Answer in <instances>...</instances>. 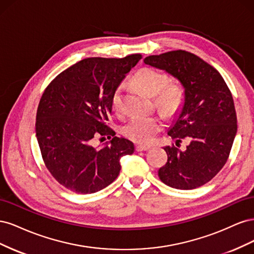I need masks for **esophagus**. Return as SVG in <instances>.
Here are the masks:
<instances>
[{
    "label": "esophagus",
    "instance_id": "esophagus-1",
    "mask_svg": "<svg viewBox=\"0 0 254 254\" xmlns=\"http://www.w3.org/2000/svg\"><path fill=\"white\" fill-rule=\"evenodd\" d=\"M150 148L149 145H141V144H137L135 146V150L136 151H145V150H148Z\"/></svg>",
    "mask_w": 254,
    "mask_h": 254
}]
</instances>
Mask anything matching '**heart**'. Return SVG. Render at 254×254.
Returning a JSON list of instances; mask_svg holds the SVG:
<instances>
[{"mask_svg":"<svg viewBox=\"0 0 254 254\" xmlns=\"http://www.w3.org/2000/svg\"><path fill=\"white\" fill-rule=\"evenodd\" d=\"M133 81L148 94L156 96V105L167 114L174 113L182 103L183 90L180 84L167 83V75L155 67H142L135 73ZM124 91L125 84L120 83L112 92L110 104L117 114L124 109ZM162 128L163 121L160 115H133L123 125L122 132L134 142L149 143Z\"/></svg>","mask_w":254,"mask_h":254,"instance_id":"obj_1","label":"heart"}]
</instances>
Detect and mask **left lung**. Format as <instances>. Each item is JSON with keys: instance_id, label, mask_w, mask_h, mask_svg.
Returning a JSON list of instances; mask_svg holds the SVG:
<instances>
[{"instance_id": "1", "label": "left lung", "mask_w": 254, "mask_h": 254, "mask_svg": "<svg viewBox=\"0 0 254 254\" xmlns=\"http://www.w3.org/2000/svg\"><path fill=\"white\" fill-rule=\"evenodd\" d=\"M164 70L184 88V104L168 135L190 144L186 150L166 146L167 162L160 180L178 190H193L212 180L226 164L237 131L231 92L216 68L187 51H172L144 59Z\"/></svg>"}]
</instances>
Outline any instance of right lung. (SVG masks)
<instances>
[{
    "instance_id": "right-lung-1",
    "label": "right lung",
    "mask_w": 254,
    "mask_h": 254,
    "mask_svg": "<svg viewBox=\"0 0 254 254\" xmlns=\"http://www.w3.org/2000/svg\"><path fill=\"white\" fill-rule=\"evenodd\" d=\"M142 58L92 57L80 60L54 78L41 96L36 136L44 164L61 186L74 193L91 194L112 183L121 171L120 159L134 145L115 136L107 125L112 92ZM97 136L113 137L103 148Z\"/></svg>"
}]
</instances>
